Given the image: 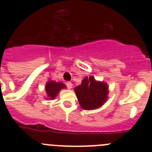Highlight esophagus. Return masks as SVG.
Wrapping results in <instances>:
<instances>
[{
	"label": "esophagus",
	"instance_id": "1",
	"mask_svg": "<svg viewBox=\"0 0 152 152\" xmlns=\"http://www.w3.org/2000/svg\"><path fill=\"white\" fill-rule=\"evenodd\" d=\"M66 86H67V88H68V89H72V87H73V84H72V82H67L66 83Z\"/></svg>",
	"mask_w": 152,
	"mask_h": 152
}]
</instances>
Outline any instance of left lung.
<instances>
[{"label":"left lung","mask_w":152,"mask_h":152,"mask_svg":"<svg viewBox=\"0 0 152 152\" xmlns=\"http://www.w3.org/2000/svg\"><path fill=\"white\" fill-rule=\"evenodd\" d=\"M80 106L84 110H95L107 101L108 98V86L106 83L97 81L92 76L86 77L81 84L75 88Z\"/></svg>","instance_id":"obj_1"}]
</instances>
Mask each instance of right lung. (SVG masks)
Listing matches in <instances>:
<instances>
[{
  "mask_svg": "<svg viewBox=\"0 0 152 152\" xmlns=\"http://www.w3.org/2000/svg\"><path fill=\"white\" fill-rule=\"evenodd\" d=\"M65 88H66V86L64 85L63 83L56 82L55 80H49L46 83V85L45 87V92H46L47 94V99H49V100L54 99L57 96L58 94L59 93V91Z\"/></svg>",
  "mask_w": 152,
  "mask_h": 152,
  "instance_id": "right-lung-1",
  "label": "right lung"
}]
</instances>
